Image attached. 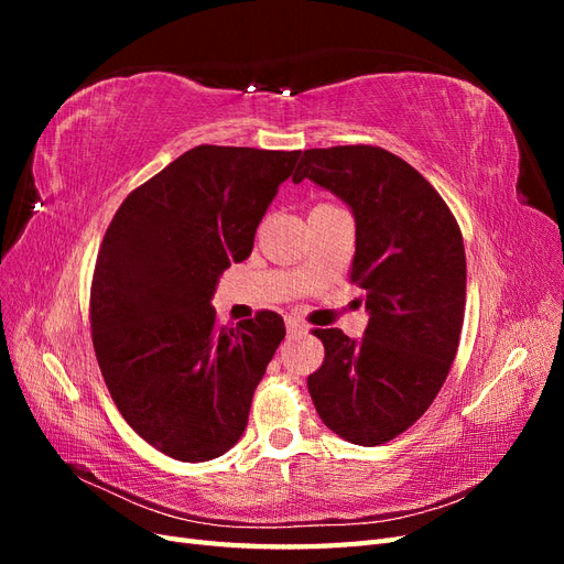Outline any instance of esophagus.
I'll use <instances>...</instances> for the list:
<instances>
[{"label":"esophagus","instance_id":"34e87169","mask_svg":"<svg viewBox=\"0 0 564 564\" xmlns=\"http://www.w3.org/2000/svg\"><path fill=\"white\" fill-rule=\"evenodd\" d=\"M305 324L299 319V317H286V334L289 336H301V334H305Z\"/></svg>","mask_w":564,"mask_h":564}]
</instances>
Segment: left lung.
I'll use <instances>...</instances> for the list:
<instances>
[{
	"instance_id": "8db88e82",
	"label": "left lung",
	"mask_w": 564,
	"mask_h": 564,
	"mask_svg": "<svg viewBox=\"0 0 564 564\" xmlns=\"http://www.w3.org/2000/svg\"><path fill=\"white\" fill-rule=\"evenodd\" d=\"M303 178L352 209L348 280L367 292L371 315L360 344L313 329L324 362L308 377L311 398L336 435L386 445L425 414L452 369L466 311L464 237L435 187L383 148H311L292 181Z\"/></svg>"
}]
</instances>
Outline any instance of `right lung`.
I'll return each mask as SVG.
<instances>
[{
  "label": "right lung",
  "mask_w": 564,
  "mask_h": 564,
  "mask_svg": "<svg viewBox=\"0 0 564 564\" xmlns=\"http://www.w3.org/2000/svg\"><path fill=\"white\" fill-rule=\"evenodd\" d=\"M299 155L197 145L131 191L100 242L89 296L96 360L119 414L166 456L216 458L247 429L284 319L259 311L220 327L212 296L220 272L251 253Z\"/></svg>",
  "instance_id": "obj_1"
}]
</instances>
